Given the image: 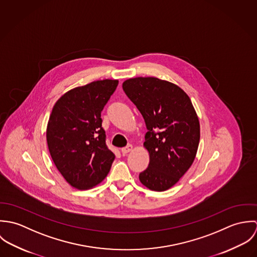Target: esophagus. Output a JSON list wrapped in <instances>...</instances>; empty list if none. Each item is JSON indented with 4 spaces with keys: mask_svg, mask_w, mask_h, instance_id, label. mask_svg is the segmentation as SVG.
<instances>
[{
    "mask_svg": "<svg viewBox=\"0 0 257 257\" xmlns=\"http://www.w3.org/2000/svg\"><path fill=\"white\" fill-rule=\"evenodd\" d=\"M133 150V146L132 145H128L126 147H123V148H121V153L124 155V154H127L128 152H131Z\"/></svg>",
    "mask_w": 257,
    "mask_h": 257,
    "instance_id": "34e87169",
    "label": "esophagus"
}]
</instances>
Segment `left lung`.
Wrapping results in <instances>:
<instances>
[{
  "label": "left lung",
  "mask_w": 257,
  "mask_h": 257,
  "mask_svg": "<svg viewBox=\"0 0 257 257\" xmlns=\"http://www.w3.org/2000/svg\"><path fill=\"white\" fill-rule=\"evenodd\" d=\"M122 89L143 114L147 132L144 147L149 164L140 181L162 192L177 183L194 162L200 122L189 96L177 85L155 77L125 80Z\"/></svg>",
  "instance_id": "8db88e82"
}]
</instances>
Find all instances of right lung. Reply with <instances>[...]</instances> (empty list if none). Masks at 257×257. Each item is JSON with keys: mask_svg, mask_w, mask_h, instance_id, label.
<instances>
[{"mask_svg": "<svg viewBox=\"0 0 257 257\" xmlns=\"http://www.w3.org/2000/svg\"><path fill=\"white\" fill-rule=\"evenodd\" d=\"M117 84V80L105 79L76 87L58 99L50 113L46 141L51 158L78 190L101 183L114 159L106 146L101 111Z\"/></svg>", "mask_w": 257, "mask_h": 257, "instance_id": "obj_1", "label": "right lung"}]
</instances>
